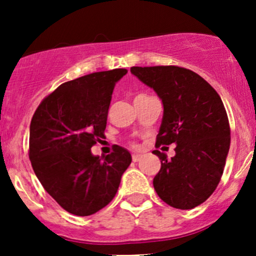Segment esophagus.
<instances>
[{
  "label": "esophagus",
  "instance_id": "obj_1",
  "mask_svg": "<svg viewBox=\"0 0 256 256\" xmlns=\"http://www.w3.org/2000/svg\"><path fill=\"white\" fill-rule=\"evenodd\" d=\"M140 160H141V154H132V161L134 162H138Z\"/></svg>",
  "mask_w": 256,
  "mask_h": 256
}]
</instances>
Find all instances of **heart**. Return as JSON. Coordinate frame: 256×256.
Returning <instances> with one entry per match:
<instances>
[{"label": "heart", "mask_w": 256, "mask_h": 256, "mask_svg": "<svg viewBox=\"0 0 256 256\" xmlns=\"http://www.w3.org/2000/svg\"><path fill=\"white\" fill-rule=\"evenodd\" d=\"M140 96H141V95H140Z\"/></svg>", "instance_id": "1"}]
</instances>
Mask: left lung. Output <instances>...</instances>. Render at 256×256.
Instances as JSON below:
<instances>
[{"mask_svg":"<svg viewBox=\"0 0 256 256\" xmlns=\"http://www.w3.org/2000/svg\"><path fill=\"white\" fill-rule=\"evenodd\" d=\"M134 76L162 99L164 118L156 146L176 144L154 178L158 197L178 209L202 204L216 190L230 147V126L218 92L200 76L176 66H132Z\"/></svg>","mask_w":256,"mask_h":256,"instance_id":"1","label":"left lung"}]
</instances>
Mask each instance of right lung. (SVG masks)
<instances>
[{"instance_id": "add662e5", "label": "right lung", "mask_w": 256, "mask_h": 256, "mask_svg": "<svg viewBox=\"0 0 256 256\" xmlns=\"http://www.w3.org/2000/svg\"><path fill=\"white\" fill-rule=\"evenodd\" d=\"M126 73L112 69L63 82L42 100L30 121L33 171L53 200L74 216L106 207L131 164L130 152L120 146L102 158L90 151L105 138L115 82Z\"/></svg>"}]
</instances>
